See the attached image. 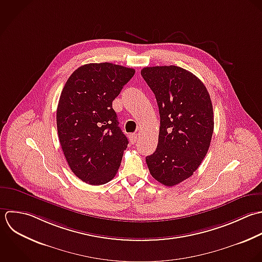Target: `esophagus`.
<instances>
[{"mask_svg":"<svg viewBox=\"0 0 262 262\" xmlns=\"http://www.w3.org/2000/svg\"><path fill=\"white\" fill-rule=\"evenodd\" d=\"M128 138H129L130 143H132V144H135V143L137 142V140H138V135H137V134H130V135L128 136Z\"/></svg>","mask_w":262,"mask_h":262,"instance_id":"34e87169","label":"esophagus"}]
</instances>
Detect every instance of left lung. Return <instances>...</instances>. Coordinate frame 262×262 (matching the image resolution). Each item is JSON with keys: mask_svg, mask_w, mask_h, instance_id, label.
<instances>
[{"mask_svg": "<svg viewBox=\"0 0 262 262\" xmlns=\"http://www.w3.org/2000/svg\"><path fill=\"white\" fill-rule=\"evenodd\" d=\"M141 74L160 114L158 145L146 162L156 181L172 187L193 176L207 154L214 127L211 99L204 83L182 67H145Z\"/></svg>", "mask_w": 262, "mask_h": 262, "instance_id": "1", "label": "left lung"}]
</instances>
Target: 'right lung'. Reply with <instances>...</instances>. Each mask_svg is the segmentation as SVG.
Returning a JSON list of instances; mask_svg holds the SVG:
<instances>
[{"label":"right lung","instance_id":"right-lung-1","mask_svg":"<svg viewBox=\"0 0 262 262\" xmlns=\"http://www.w3.org/2000/svg\"><path fill=\"white\" fill-rule=\"evenodd\" d=\"M136 70L112 63L78 67L67 79L57 108L61 148L72 172L100 186L116 174L128 140L118 126L113 100Z\"/></svg>","mask_w":262,"mask_h":262}]
</instances>
